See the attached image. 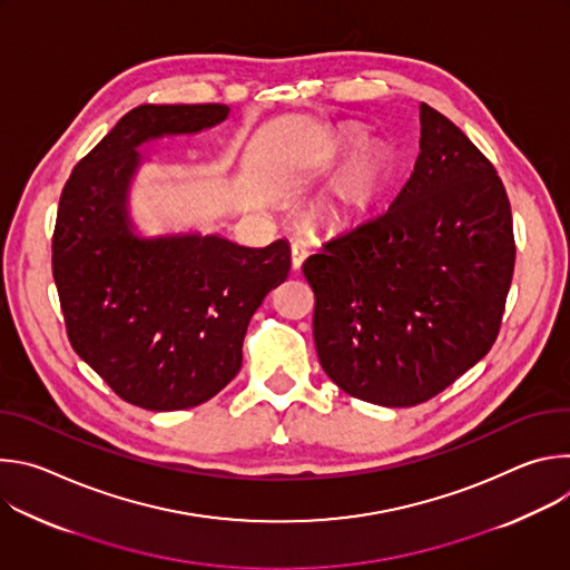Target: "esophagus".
Returning a JSON list of instances; mask_svg holds the SVG:
<instances>
[{"instance_id":"esophagus-1","label":"esophagus","mask_w":570,"mask_h":570,"mask_svg":"<svg viewBox=\"0 0 570 570\" xmlns=\"http://www.w3.org/2000/svg\"><path fill=\"white\" fill-rule=\"evenodd\" d=\"M304 259H306V248H304V243L295 240L293 246H291V266H293V271H295V273L302 268Z\"/></svg>"}]
</instances>
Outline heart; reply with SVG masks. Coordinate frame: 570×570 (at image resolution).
<instances>
[{"instance_id":"obj_1","label":"heart","mask_w":570,"mask_h":570,"mask_svg":"<svg viewBox=\"0 0 570 570\" xmlns=\"http://www.w3.org/2000/svg\"><path fill=\"white\" fill-rule=\"evenodd\" d=\"M365 132L347 128L336 137V155L347 157L365 144ZM385 189V165L374 153L356 155L332 183L322 200V220L334 227L361 220L379 203Z\"/></svg>"}]
</instances>
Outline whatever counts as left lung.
<instances>
[{
  "label": "left lung",
  "instance_id": "obj_1",
  "mask_svg": "<svg viewBox=\"0 0 570 570\" xmlns=\"http://www.w3.org/2000/svg\"><path fill=\"white\" fill-rule=\"evenodd\" d=\"M420 126L415 169L392 205L302 266L322 370L387 409L429 401L492 350L514 273L512 212L492 161L426 104Z\"/></svg>",
  "mask_w": 570,
  "mask_h": 570
}]
</instances>
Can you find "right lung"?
<instances>
[{"label": "right lung", "instance_id": "obj_1", "mask_svg": "<svg viewBox=\"0 0 570 570\" xmlns=\"http://www.w3.org/2000/svg\"><path fill=\"white\" fill-rule=\"evenodd\" d=\"M227 106H137L76 165L58 205L53 279L73 352L153 413L205 403L240 370L243 338L291 271L286 238L246 248L220 234L144 236L130 216L139 146L196 135Z\"/></svg>", "mask_w": 570, "mask_h": 570}]
</instances>
